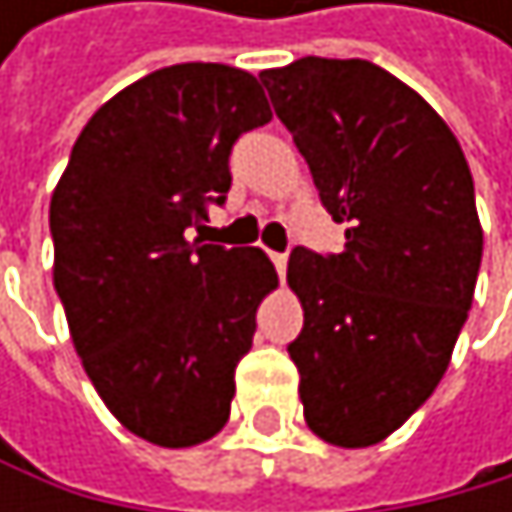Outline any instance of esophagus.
<instances>
[{"label":"esophagus","mask_w":512,"mask_h":512,"mask_svg":"<svg viewBox=\"0 0 512 512\" xmlns=\"http://www.w3.org/2000/svg\"><path fill=\"white\" fill-rule=\"evenodd\" d=\"M270 258H273V264H276V273H279V279L285 276V267H288V254H270Z\"/></svg>","instance_id":"34e87169"}]
</instances>
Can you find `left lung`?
<instances>
[{
    "instance_id": "8db88e82",
    "label": "left lung",
    "mask_w": 512,
    "mask_h": 512,
    "mask_svg": "<svg viewBox=\"0 0 512 512\" xmlns=\"http://www.w3.org/2000/svg\"><path fill=\"white\" fill-rule=\"evenodd\" d=\"M261 82L347 224L341 254L288 258L304 418L328 445L368 448L430 399L467 322L482 261L473 174L445 119L378 64L301 57Z\"/></svg>"
}]
</instances>
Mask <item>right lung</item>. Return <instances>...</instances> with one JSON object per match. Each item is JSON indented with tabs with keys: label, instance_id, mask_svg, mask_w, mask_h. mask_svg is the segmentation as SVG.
<instances>
[{
	"label": "right lung",
	"instance_id": "obj_1",
	"mask_svg": "<svg viewBox=\"0 0 512 512\" xmlns=\"http://www.w3.org/2000/svg\"><path fill=\"white\" fill-rule=\"evenodd\" d=\"M273 119L227 64H174L131 82L76 137L51 193L54 291L113 418L153 445L221 433L254 313L279 285L261 248L190 242L230 190V150Z\"/></svg>",
	"mask_w": 512,
	"mask_h": 512
}]
</instances>
